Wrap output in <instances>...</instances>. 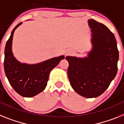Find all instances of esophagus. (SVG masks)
Returning a JSON list of instances; mask_svg holds the SVG:
<instances>
[{
	"instance_id": "34e87169",
	"label": "esophagus",
	"mask_w": 124,
	"mask_h": 124,
	"mask_svg": "<svg viewBox=\"0 0 124 124\" xmlns=\"http://www.w3.org/2000/svg\"><path fill=\"white\" fill-rule=\"evenodd\" d=\"M72 54V51H67V55H71V54Z\"/></svg>"
}]
</instances>
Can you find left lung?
I'll list each match as a JSON object with an SVG mask.
<instances>
[{
    "label": "left lung",
    "instance_id": "obj_1",
    "mask_svg": "<svg viewBox=\"0 0 124 124\" xmlns=\"http://www.w3.org/2000/svg\"><path fill=\"white\" fill-rule=\"evenodd\" d=\"M91 29L92 48L86 57L67 56V70L72 88L83 97L91 98L103 94L117 73L118 50L112 32L105 25L88 19Z\"/></svg>",
    "mask_w": 124,
    "mask_h": 124
}]
</instances>
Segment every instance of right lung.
<instances>
[{"instance_id": "right-lung-1", "label": "right lung", "mask_w": 124, "mask_h": 124, "mask_svg": "<svg viewBox=\"0 0 124 124\" xmlns=\"http://www.w3.org/2000/svg\"><path fill=\"white\" fill-rule=\"evenodd\" d=\"M22 24L13 29L6 43L4 52V70L11 86L19 94L30 98L42 92L47 85L50 72L56 67L64 55L54 57L38 64L21 63L12 53V45L15 30Z\"/></svg>"}]
</instances>
